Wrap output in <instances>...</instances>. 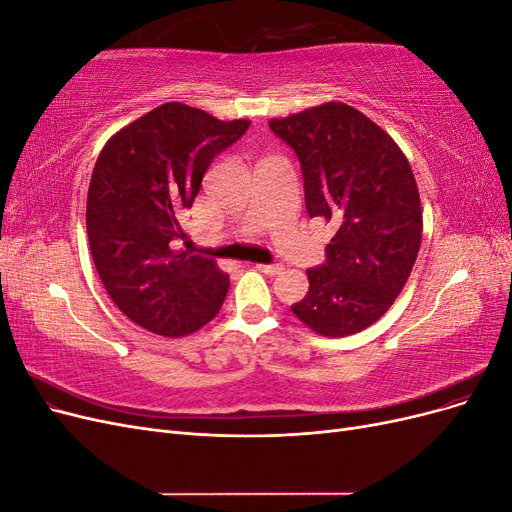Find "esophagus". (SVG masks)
<instances>
[{"label": "esophagus", "instance_id": "1", "mask_svg": "<svg viewBox=\"0 0 512 512\" xmlns=\"http://www.w3.org/2000/svg\"><path fill=\"white\" fill-rule=\"evenodd\" d=\"M256 269L258 271H262V273H267V275H277V273H282L284 271V267L282 265H256Z\"/></svg>", "mask_w": 512, "mask_h": 512}]
</instances>
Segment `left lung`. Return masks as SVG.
<instances>
[{"label":"left lung","instance_id":"8db88e82","mask_svg":"<svg viewBox=\"0 0 512 512\" xmlns=\"http://www.w3.org/2000/svg\"><path fill=\"white\" fill-rule=\"evenodd\" d=\"M269 128L299 158L309 218L337 228L292 314L327 337L359 333L393 305L421 247L412 168L389 134L342 102L271 119Z\"/></svg>","mask_w":512,"mask_h":512}]
</instances>
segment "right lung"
I'll return each instance as SVG.
<instances>
[{
  "label": "right lung",
  "instance_id": "1",
  "mask_svg": "<svg viewBox=\"0 0 512 512\" xmlns=\"http://www.w3.org/2000/svg\"><path fill=\"white\" fill-rule=\"evenodd\" d=\"M247 128L168 102L102 149L87 192L89 247L108 297L138 327L181 337L220 312L228 275L175 243L188 237L181 222L207 168Z\"/></svg>",
  "mask_w": 512,
  "mask_h": 512
}]
</instances>
